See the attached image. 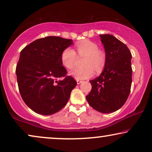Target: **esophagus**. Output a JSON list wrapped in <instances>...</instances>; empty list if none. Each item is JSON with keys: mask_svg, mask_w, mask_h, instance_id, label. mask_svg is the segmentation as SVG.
I'll return each mask as SVG.
<instances>
[{"mask_svg": "<svg viewBox=\"0 0 152 152\" xmlns=\"http://www.w3.org/2000/svg\"><path fill=\"white\" fill-rule=\"evenodd\" d=\"M82 82V80H77V84H80Z\"/></svg>", "mask_w": 152, "mask_h": 152, "instance_id": "esophagus-1", "label": "esophagus"}]
</instances>
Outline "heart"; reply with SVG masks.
<instances>
[{
  "label": "heart",
  "mask_w": 152,
  "mask_h": 152,
  "mask_svg": "<svg viewBox=\"0 0 152 152\" xmlns=\"http://www.w3.org/2000/svg\"><path fill=\"white\" fill-rule=\"evenodd\" d=\"M79 55L86 57L84 61V68H75L70 71V75L77 80L90 78L95 74L103 70L106 64V55L99 50L98 45L91 41L85 40L76 44ZM76 53L73 49L68 48L61 54V63L64 67L70 69L76 61Z\"/></svg>",
  "instance_id": "heart-1"
}]
</instances>
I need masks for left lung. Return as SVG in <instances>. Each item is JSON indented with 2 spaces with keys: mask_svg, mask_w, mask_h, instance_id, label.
I'll return each instance as SVG.
<instances>
[{
  "mask_svg": "<svg viewBox=\"0 0 152 152\" xmlns=\"http://www.w3.org/2000/svg\"><path fill=\"white\" fill-rule=\"evenodd\" d=\"M106 64L100 75L90 80L86 96L89 105L102 113H113L126 102L132 82V54L127 46L111 34H100Z\"/></svg>",
  "mask_w": 152,
  "mask_h": 152,
  "instance_id": "left-lung-1",
  "label": "left lung"
}]
</instances>
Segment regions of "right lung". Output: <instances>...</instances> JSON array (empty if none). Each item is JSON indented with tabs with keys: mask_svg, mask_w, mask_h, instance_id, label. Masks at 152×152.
<instances>
[{
	"mask_svg": "<svg viewBox=\"0 0 152 152\" xmlns=\"http://www.w3.org/2000/svg\"><path fill=\"white\" fill-rule=\"evenodd\" d=\"M72 39L50 36L35 40L20 54L16 74L19 92L28 107L52 115L65 107L77 82L62 66L61 54ZM64 77L63 80L58 78Z\"/></svg>",
	"mask_w": 152,
	"mask_h": 152,
	"instance_id": "1",
	"label": "right lung"
}]
</instances>
